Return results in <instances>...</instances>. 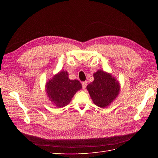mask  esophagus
<instances>
[{"label":"esophagus","instance_id":"1","mask_svg":"<svg viewBox=\"0 0 158 158\" xmlns=\"http://www.w3.org/2000/svg\"><path fill=\"white\" fill-rule=\"evenodd\" d=\"M82 88L84 89H85V88H86V85H87V82H86V81H85V82H82Z\"/></svg>","mask_w":158,"mask_h":158}]
</instances>
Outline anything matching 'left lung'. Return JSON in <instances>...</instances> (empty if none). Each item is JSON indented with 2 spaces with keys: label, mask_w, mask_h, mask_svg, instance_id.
<instances>
[{
  "label": "left lung",
  "mask_w": 158,
  "mask_h": 158,
  "mask_svg": "<svg viewBox=\"0 0 158 158\" xmlns=\"http://www.w3.org/2000/svg\"><path fill=\"white\" fill-rule=\"evenodd\" d=\"M94 80L88 85L87 89L96 106L106 107L117 97L120 85L111 74L102 70L94 73Z\"/></svg>",
  "instance_id": "1"
}]
</instances>
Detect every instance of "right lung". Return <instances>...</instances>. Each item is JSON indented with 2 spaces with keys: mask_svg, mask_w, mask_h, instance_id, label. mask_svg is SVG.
Segmentation results:
<instances>
[{
  "mask_svg": "<svg viewBox=\"0 0 158 158\" xmlns=\"http://www.w3.org/2000/svg\"><path fill=\"white\" fill-rule=\"evenodd\" d=\"M82 88L80 81L70 80L66 71L60 72L46 84L47 96L59 107L68 105L76 92Z\"/></svg>",
  "mask_w": 158,
  "mask_h": 158,
  "instance_id": "1",
  "label": "right lung"
}]
</instances>
